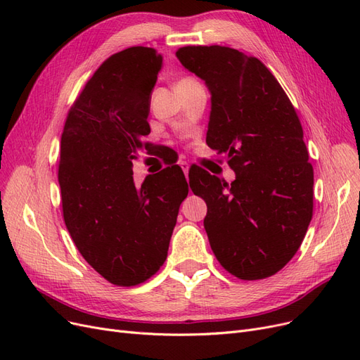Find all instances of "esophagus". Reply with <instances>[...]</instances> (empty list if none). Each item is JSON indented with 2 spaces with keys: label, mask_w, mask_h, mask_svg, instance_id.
I'll return each instance as SVG.
<instances>
[{
  "label": "esophagus",
  "mask_w": 360,
  "mask_h": 360,
  "mask_svg": "<svg viewBox=\"0 0 360 360\" xmlns=\"http://www.w3.org/2000/svg\"><path fill=\"white\" fill-rule=\"evenodd\" d=\"M179 165L181 167V169H183V172H184V176H188V174H189V168H191L189 163H188L186 160H180Z\"/></svg>",
  "instance_id": "1"
}]
</instances>
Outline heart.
<instances>
[{
	"instance_id": "b5f03b06",
	"label": "heart",
	"mask_w": 360,
	"mask_h": 360,
	"mask_svg": "<svg viewBox=\"0 0 360 360\" xmlns=\"http://www.w3.org/2000/svg\"><path fill=\"white\" fill-rule=\"evenodd\" d=\"M188 82H193V79H188L186 78V79H181L179 84H188Z\"/></svg>"
}]
</instances>
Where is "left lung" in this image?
<instances>
[{
    "instance_id": "8db88e82",
    "label": "left lung",
    "mask_w": 360,
    "mask_h": 360,
    "mask_svg": "<svg viewBox=\"0 0 360 360\" xmlns=\"http://www.w3.org/2000/svg\"><path fill=\"white\" fill-rule=\"evenodd\" d=\"M181 66L204 81L212 111L205 143L225 155L236 180L189 172L204 198L213 254L231 275L263 279L297 252L312 217L314 171L299 117L255 57L226 46H186ZM211 213H208V207Z\"/></svg>"
}]
</instances>
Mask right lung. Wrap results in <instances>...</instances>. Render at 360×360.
<instances>
[{
    "label": "right lung",
    "mask_w": 360,
    "mask_h": 360,
    "mask_svg": "<svg viewBox=\"0 0 360 360\" xmlns=\"http://www.w3.org/2000/svg\"><path fill=\"white\" fill-rule=\"evenodd\" d=\"M162 66L151 48L114 53L85 84L61 135L64 222L86 263L115 285H138L160 269L188 197L179 165L148 176L141 189L132 177L138 151L148 147L150 99Z\"/></svg>",
    "instance_id": "right-lung-1"
}]
</instances>
